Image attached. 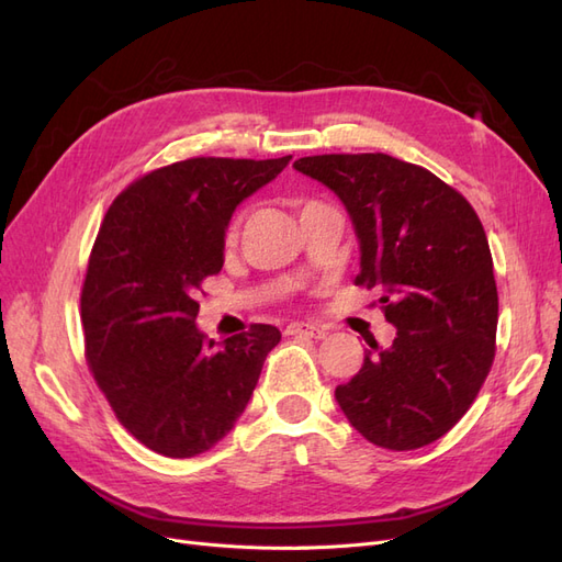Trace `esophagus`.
<instances>
[{"instance_id": "obj_1", "label": "esophagus", "mask_w": 562, "mask_h": 562, "mask_svg": "<svg viewBox=\"0 0 562 562\" xmlns=\"http://www.w3.org/2000/svg\"><path fill=\"white\" fill-rule=\"evenodd\" d=\"M285 335H304V337L321 339L326 337V328L312 326V323H291V326H285Z\"/></svg>"}]
</instances>
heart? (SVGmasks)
<instances>
[{"instance_id":"b5f03b06","label":"heart","mask_w":562,"mask_h":562,"mask_svg":"<svg viewBox=\"0 0 562 562\" xmlns=\"http://www.w3.org/2000/svg\"><path fill=\"white\" fill-rule=\"evenodd\" d=\"M312 203H314V201H307V203H304V206H312ZM304 206H302V209H304ZM239 223H241V220H239V217H236V220H234V223H232V227H229V239H234V236H236V232H239Z\"/></svg>"}]
</instances>
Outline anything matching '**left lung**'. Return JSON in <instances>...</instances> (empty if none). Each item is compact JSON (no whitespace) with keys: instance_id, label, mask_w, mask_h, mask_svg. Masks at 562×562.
I'll list each match as a JSON object with an SVG mask.
<instances>
[{"instance_id":"left-lung-1","label":"left lung","mask_w":562,"mask_h":562,"mask_svg":"<svg viewBox=\"0 0 562 562\" xmlns=\"http://www.w3.org/2000/svg\"><path fill=\"white\" fill-rule=\"evenodd\" d=\"M339 196L361 244L353 283L378 288L394 345L368 351L335 389L370 443L429 446L464 417L495 361L497 283L471 203L431 171L382 155H316L293 164Z\"/></svg>"}]
</instances>
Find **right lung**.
Here are the masks:
<instances>
[{"instance_id": "1", "label": "right lung", "mask_w": 562, "mask_h": 562, "mask_svg": "<svg viewBox=\"0 0 562 562\" xmlns=\"http://www.w3.org/2000/svg\"><path fill=\"white\" fill-rule=\"evenodd\" d=\"M291 157H194L119 194L98 229L81 288L87 363L124 429L149 450H211L246 411L281 333L252 323L215 347L196 328L201 283L223 269L234 209Z\"/></svg>"}]
</instances>
